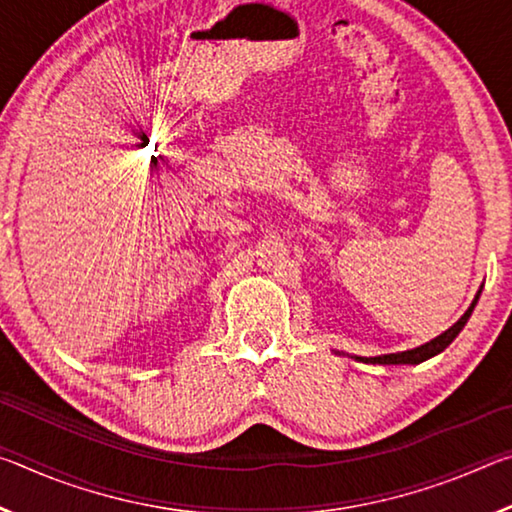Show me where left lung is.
Instances as JSON below:
<instances>
[{
  "instance_id": "8db88e82",
  "label": "left lung",
  "mask_w": 512,
  "mask_h": 512,
  "mask_svg": "<svg viewBox=\"0 0 512 512\" xmlns=\"http://www.w3.org/2000/svg\"><path fill=\"white\" fill-rule=\"evenodd\" d=\"M481 291L476 293V298L470 307H467L465 314L456 320V323L445 329L443 334L436 336V339H431L427 343L418 345V348H411V350H402V352H388V354H379V357H354L357 361H363V363H384V366H400V363H422L427 361L431 357H436V354L443 352L449 343H452L458 334H461V329L465 327L467 320H470L472 311H474V305L476 300H479Z\"/></svg>"
}]
</instances>
